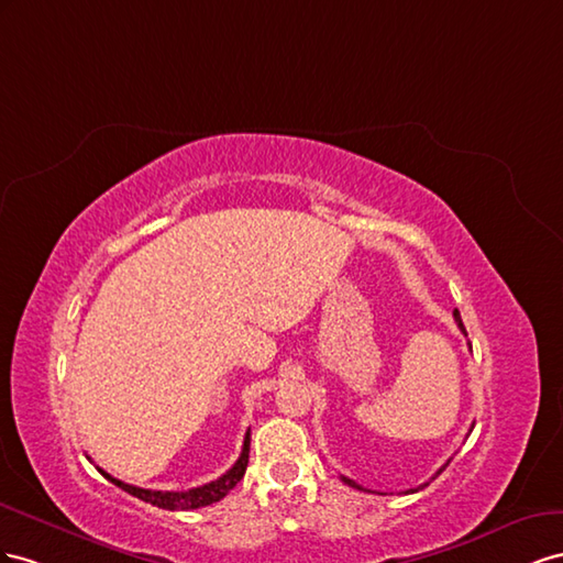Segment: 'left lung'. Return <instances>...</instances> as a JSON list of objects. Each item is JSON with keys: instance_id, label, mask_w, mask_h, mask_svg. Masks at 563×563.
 Returning a JSON list of instances; mask_svg holds the SVG:
<instances>
[{"instance_id": "1", "label": "left lung", "mask_w": 563, "mask_h": 563, "mask_svg": "<svg viewBox=\"0 0 563 563\" xmlns=\"http://www.w3.org/2000/svg\"><path fill=\"white\" fill-rule=\"evenodd\" d=\"M453 316H455V323H457V328H460V330H462V332H464V334H467V330H464V325H462V318H460V311H457V309H455V313H453ZM470 346H472V344H470ZM448 462H451V460H448ZM448 462H445V464H443V467H441V470H439V472H437V474H433V476H431V478H437V476H439V474H441V472H443V470H445V467H448ZM342 481H344V484H349V486H353V488H358V490H365V488H361V486H358V484H353V481H351V478H346V476H342ZM424 486H429V481H427V484H422V486H420V488H412V490H410V493H417V490H422V488H424Z\"/></svg>"}]
</instances>
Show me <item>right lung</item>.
Segmentation results:
<instances>
[{
  "mask_svg": "<svg viewBox=\"0 0 563 563\" xmlns=\"http://www.w3.org/2000/svg\"><path fill=\"white\" fill-rule=\"evenodd\" d=\"M247 460H250V431L245 433V443H243V453H240L238 462L233 464V467L221 474L217 481H210V484L205 486H198V488H190V490H148V488H136V486H130L124 484V481L110 476L108 472L99 470L110 484H115L118 488H122L124 493H130L134 497H139V500L148 503V505H155L159 509H169V511H186V509H200V507H207V505H214L219 503L221 497H227L240 478L245 476V470H247Z\"/></svg>",
  "mask_w": 563,
  "mask_h": 563,
  "instance_id": "obj_1",
  "label": "right lung"
}]
</instances>
